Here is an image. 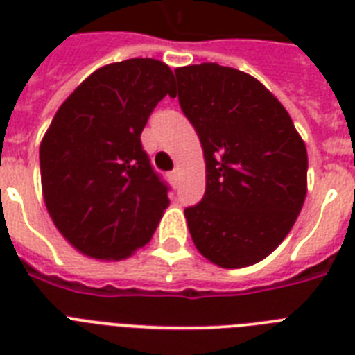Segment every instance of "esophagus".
Listing matches in <instances>:
<instances>
[{
	"label": "esophagus",
	"mask_w": 355,
	"mask_h": 355,
	"mask_svg": "<svg viewBox=\"0 0 355 355\" xmlns=\"http://www.w3.org/2000/svg\"><path fill=\"white\" fill-rule=\"evenodd\" d=\"M178 177H180V173H178V169H175V171L169 173V180H171L173 184L178 182Z\"/></svg>",
	"instance_id": "1"
}]
</instances>
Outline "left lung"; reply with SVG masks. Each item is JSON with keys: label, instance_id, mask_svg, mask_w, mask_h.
<instances>
[{"label": "left lung", "instance_id": "1", "mask_svg": "<svg viewBox=\"0 0 355 355\" xmlns=\"http://www.w3.org/2000/svg\"><path fill=\"white\" fill-rule=\"evenodd\" d=\"M178 103L199 136L206 191L184 210L195 247L225 269L267 258L308 191V150L278 99L252 75L216 62L175 69Z\"/></svg>", "mask_w": 355, "mask_h": 355}]
</instances>
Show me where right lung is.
I'll list each match as a JSON object with an SVG mask.
<instances>
[{
  "label": "right lung",
  "instance_id": "right-lung-1",
  "mask_svg": "<svg viewBox=\"0 0 355 355\" xmlns=\"http://www.w3.org/2000/svg\"><path fill=\"white\" fill-rule=\"evenodd\" d=\"M173 71L155 58L107 64L60 105L40 144L42 193L55 227L90 258L118 261L150 241L169 206L141 147Z\"/></svg>",
  "mask_w": 355,
  "mask_h": 355
}]
</instances>
